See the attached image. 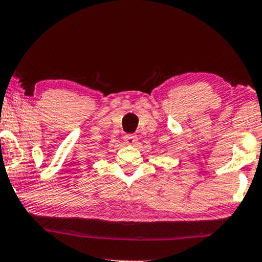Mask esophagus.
<instances>
[{"label": "esophagus", "instance_id": "esophagus-1", "mask_svg": "<svg viewBox=\"0 0 262 262\" xmlns=\"http://www.w3.org/2000/svg\"><path fill=\"white\" fill-rule=\"evenodd\" d=\"M124 141H125L126 144L134 146L135 143H137V136H135V135H125Z\"/></svg>", "mask_w": 262, "mask_h": 262}]
</instances>
